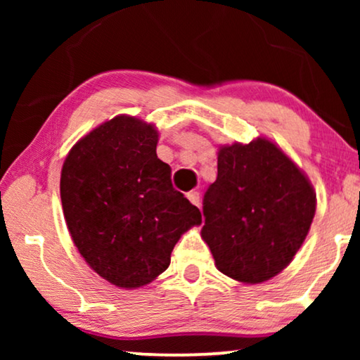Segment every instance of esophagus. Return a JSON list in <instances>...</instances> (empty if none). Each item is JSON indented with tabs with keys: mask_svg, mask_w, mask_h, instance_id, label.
I'll use <instances>...</instances> for the list:
<instances>
[{
	"mask_svg": "<svg viewBox=\"0 0 360 360\" xmlns=\"http://www.w3.org/2000/svg\"><path fill=\"white\" fill-rule=\"evenodd\" d=\"M186 198H188L195 206H200V193H198V191H188V193H186Z\"/></svg>",
	"mask_w": 360,
	"mask_h": 360,
	"instance_id": "1",
	"label": "esophagus"
}]
</instances>
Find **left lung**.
<instances>
[{
    "mask_svg": "<svg viewBox=\"0 0 360 360\" xmlns=\"http://www.w3.org/2000/svg\"><path fill=\"white\" fill-rule=\"evenodd\" d=\"M316 211L307 175L262 137L223 146L203 198L201 238L219 272L244 283L275 277L302 248Z\"/></svg>",
    "mask_w": 360,
    "mask_h": 360,
    "instance_id": "8db88e82",
    "label": "left lung"
}]
</instances>
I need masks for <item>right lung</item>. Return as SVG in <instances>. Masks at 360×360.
Wrapping results in <instances>:
<instances>
[{"mask_svg": "<svg viewBox=\"0 0 360 360\" xmlns=\"http://www.w3.org/2000/svg\"><path fill=\"white\" fill-rule=\"evenodd\" d=\"M159 132L116 116L68 152L60 198L73 244L86 264L121 288L150 283L170 265L180 236L201 223L157 157Z\"/></svg>", "mask_w": 360, "mask_h": 360, "instance_id": "add662e5", "label": "right lung"}]
</instances>
